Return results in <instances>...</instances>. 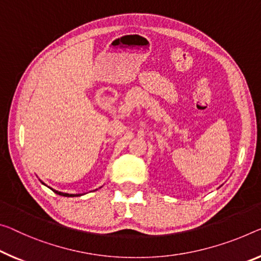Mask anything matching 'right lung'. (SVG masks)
Returning <instances> with one entry per match:
<instances>
[{
	"label": "right lung",
	"instance_id": "add662e5",
	"mask_svg": "<svg viewBox=\"0 0 261 261\" xmlns=\"http://www.w3.org/2000/svg\"><path fill=\"white\" fill-rule=\"evenodd\" d=\"M43 183V182H42ZM44 184V183H43ZM54 192H56L57 195H61V196H64V197H78V196H82L80 194H66V192H61V191H57L55 189H51Z\"/></svg>",
	"mask_w": 261,
	"mask_h": 261
}]
</instances>
